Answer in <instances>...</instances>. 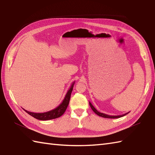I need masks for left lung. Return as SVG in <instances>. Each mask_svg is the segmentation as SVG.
I'll list each match as a JSON object with an SVG mask.
<instances>
[{
  "label": "left lung",
  "instance_id": "left-lung-1",
  "mask_svg": "<svg viewBox=\"0 0 155 155\" xmlns=\"http://www.w3.org/2000/svg\"><path fill=\"white\" fill-rule=\"evenodd\" d=\"M89 104H90V107L92 108L93 111L96 113V114H97L98 116L100 117H104V118H120V117H124V115H126V114H128V113H127L126 114H122V115H117V116H112V115H108V114H106L105 113H100L99 112L98 110L94 107L92 105V104H91L90 102H89Z\"/></svg>",
  "mask_w": 155,
  "mask_h": 155
}]
</instances>
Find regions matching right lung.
Instances as JSON below:
<instances>
[{
    "mask_svg": "<svg viewBox=\"0 0 155 155\" xmlns=\"http://www.w3.org/2000/svg\"><path fill=\"white\" fill-rule=\"evenodd\" d=\"M74 84V81L72 83L70 88L69 89L68 91H67L65 96L64 99H63V101L61 103V104L59 106H58L57 107L55 108L54 109L49 110V111L48 112L41 113L29 112L28 110H25L24 109H23V110H24L26 113L30 114L31 116H32L33 117L41 120H51V119L60 117L61 115H63V114L65 113V111L67 108V106H68L69 104L71 95L73 89Z\"/></svg>",
    "mask_w": 155,
    "mask_h": 155,
    "instance_id": "right-lung-1",
    "label": "right lung"
}]
</instances>
